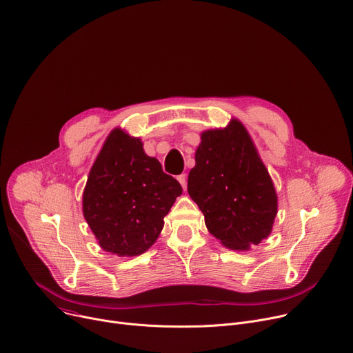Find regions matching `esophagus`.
<instances>
[{
	"mask_svg": "<svg viewBox=\"0 0 353 353\" xmlns=\"http://www.w3.org/2000/svg\"><path fill=\"white\" fill-rule=\"evenodd\" d=\"M178 181H179V183L182 185V188L186 189V175H185V174L178 175Z\"/></svg>",
	"mask_w": 353,
	"mask_h": 353,
	"instance_id": "esophagus-1",
	"label": "esophagus"
}]
</instances>
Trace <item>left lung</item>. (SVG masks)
Listing matches in <instances>:
<instances>
[{"mask_svg": "<svg viewBox=\"0 0 353 353\" xmlns=\"http://www.w3.org/2000/svg\"><path fill=\"white\" fill-rule=\"evenodd\" d=\"M195 161L188 192L209 232L234 250L259 245L273 228L277 195L246 128L233 120L202 132Z\"/></svg>", "mask_w": 353, "mask_h": 353, "instance_id": "obj_1", "label": "left lung"}]
</instances>
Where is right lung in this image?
Instances as JSON below:
<instances>
[{"instance_id":"obj_1","label":"right lung","mask_w":353,"mask_h":353,"mask_svg":"<svg viewBox=\"0 0 353 353\" xmlns=\"http://www.w3.org/2000/svg\"><path fill=\"white\" fill-rule=\"evenodd\" d=\"M182 186L145 155L143 143L113 130L90 170L83 214L103 250L139 256L164 228Z\"/></svg>"}]
</instances>
